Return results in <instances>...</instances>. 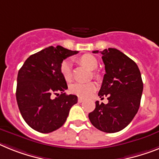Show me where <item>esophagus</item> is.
Listing matches in <instances>:
<instances>
[{
  "instance_id": "34e87169",
  "label": "esophagus",
  "mask_w": 159,
  "mask_h": 159,
  "mask_svg": "<svg viewBox=\"0 0 159 159\" xmlns=\"http://www.w3.org/2000/svg\"><path fill=\"white\" fill-rule=\"evenodd\" d=\"M78 101H79V103H82V102H84V99H83L82 97H79Z\"/></svg>"
}]
</instances>
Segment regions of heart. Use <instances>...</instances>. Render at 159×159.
<instances>
[{
    "instance_id": "1",
    "label": "heart",
    "mask_w": 159,
    "mask_h": 159,
    "mask_svg": "<svg viewBox=\"0 0 159 159\" xmlns=\"http://www.w3.org/2000/svg\"><path fill=\"white\" fill-rule=\"evenodd\" d=\"M78 62L91 70L96 69L98 66V61L94 56L91 55H84L78 59ZM60 72L64 78V80L67 82H70L72 80V68L71 63L70 61L64 60L62 62L60 65ZM94 76L98 78V75L94 73ZM96 90V84L94 82H89L87 84H74L70 85V91L73 94L76 95L80 97L87 98L93 94Z\"/></svg>"
}]
</instances>
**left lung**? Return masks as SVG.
I'll return each instance as SVG.
<instances>
[{"instance_id": "left-lung-1", "label": "left lung", "mask_w": 159, "mask_h": 159, "mask_svg": "<svg viewBox=\"0 0 159 159\" xmlns=\"http://www.w3.org/2000/svg\"><path fill=\"white\" fill-rule=\"evenodd\" d=\"M100 53L106 73L98 96L102 99L107 96L108 103L96 101V108L89 117L100 131L119 132L132 121L138 112L143 91L142 75L136 63L119 50L108 48Z\"/></svg>"}]
</instances>
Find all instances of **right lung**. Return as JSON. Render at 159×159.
<instances>
[{
    "instance_id": "1",
    "label": "right lung",
    "mask_w": 159,
    "mask_h": 159,
    "mask_svg": "<svg viewBox=\"0 0 159 159\" xmlns=\"http://www.w3.org/2000/svg\"><path fill=\"white\" fill-rule=\"evenodd\" d=\"M78 52L51 46L30 55L19 70L17 105L23 119L33 129L47 134L60 128L78 101L76 96L64 93L67 85L60 72L63 59ZM54 94L57 95L55 98Z\"/></svg>"
}]
</instances>
